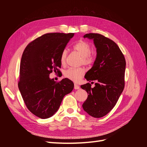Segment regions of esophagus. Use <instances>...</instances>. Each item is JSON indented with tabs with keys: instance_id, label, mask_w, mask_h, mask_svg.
I'll use <instances>...</instances> for the list:
<instances>
[{
	"instance_id": "1",
	"label": "esophagus",
	"mask_w": 147,
	"mask_h": 147,
	"mask_svg": "<svg viewBox=\"0 0 147 147\" xmlns=\"http://www.w3.org/2000/svg\"><path fill=\"white\" fill-rule=\"evenodd\" d=\"M74 89L75 90H79L80 89V86L78 85L77 84H74Z\"/></svg>"
}]
</instances>
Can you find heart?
<instances>
[{"mask_svg":"<svg viewBox=\"0 0 147 147\" xmlns=\"http://www.w3.org/2000/svg\"><path fill=\"white\" fill-rule=\"evenodd\" d=\"M74 48L82 56V59L81 61L82 63L86 65L92 63L94 59H93V57L90 55L91 53V47L90 44L85 41L80 40L75 44ZM67 56V51L64 50L61 56V62L62 64L65 63ZM84 74V70L82 68H69L65 71L64 75L65 77L70 80L78 82L83 76Z\"/></svg>","mask_w":147,"mask_h":147,"instance_id":"1","label":"heart"}]
</instances>
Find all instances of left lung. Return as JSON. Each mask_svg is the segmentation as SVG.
Segmentation results:
<instances>
[{
	"instance_id": "left-lung-1",
	"label": "left lung",
	"mask_w": 147,
	"mask_h": 147,
	"mask_svg": "<svg viewBox=\"0 0 147 147\" xmlns=\"http://www.w3.org/2000/svg\"><path fill=\"white\" fill-rule=\"evenodd\" d=\"M83 37L93 40L97 55L84 76L88 81L96 83L93 88L89 83L81 86L88 94L82 107L91 117L100 118L112 110L124 90L126 61L117 43L110 38L94 33Z\"/></svg>"
}]
</instances>
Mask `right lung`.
<instances>
[{
    "label": "right lung",
    "mask_w": 147,
    "mask_h": 147,
    "mask_svg": "<svg viewBox=\"0 0 147 147\" xmlns=\"http://www.w3.org/2000/svg\"><path fill=\"white\" fill-rule=\"evenodd\" d=\"M74 33H48L31 42L22 55L18 88L27 108L42 119L58 110L65 95L73 90L74 83L64 78L56 83L50 78L61 67V56Z\"/></svg>",
    "instance_id": "obj_1"
}]
</instances>
